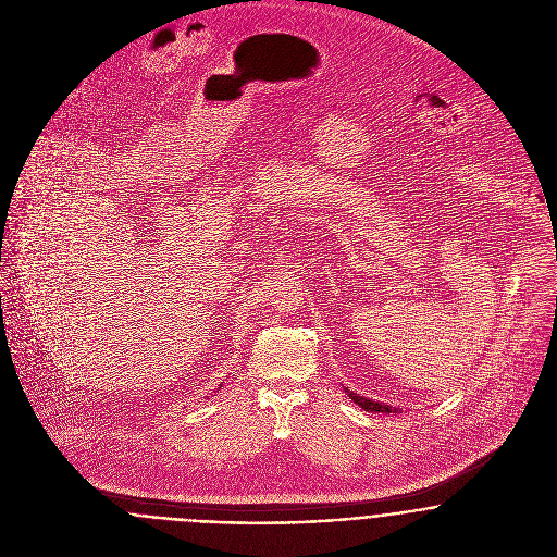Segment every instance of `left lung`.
<instances>
[{"label": "left lung", "instance_id": "obj_1", "mask_svg": "<svg viewBox=\"0 0 557 557\" xmlns=\"http://www.w3.org/2000/svg\"><path fill=\"white\" fill-rule=\"evenodd\" d=\"M345 393L349 395V398H351L354 403H358L364 411H373V413H400V409H398V407L384 405V403L373 400V398L360 397V395H356V393H351V391H347V388H345Z\"/></svg>", "mask_w": 557, "mask_h": 557}]
</instances>
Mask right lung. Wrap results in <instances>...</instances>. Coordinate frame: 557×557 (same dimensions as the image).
<instances>
[{
    "mask_svg": "<svg viewBox=\"0 0 557 557\" xmlns=\"http://www.w3.org/2000/svg\"><path fill=\"white\" fill-rule=\"evenodd\" d=\"M221 388H223V384H221Z\"/></svg>",
    "mask_w": 557,
    "mask_h": 557,
    "instance_id": "add662e5",
    "label": "right lung"
}]
</instances>
